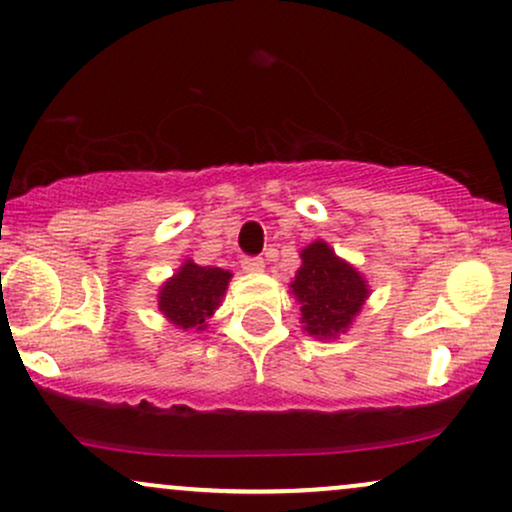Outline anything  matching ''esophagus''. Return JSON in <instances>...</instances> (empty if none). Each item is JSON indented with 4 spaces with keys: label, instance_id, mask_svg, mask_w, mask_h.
<instances>
[{
    "label": "esophagus",
    "instance_id": "obj_1",
    "mask_svg": "<svg viewBox=\"0 0 512 512\" xmlns=\"http://www.w3.org/2000/svg\"><path fill=\"white\" fill-rule=\"evenodd\" d=\"M243 269L245 272H262L264 269V260L262 257H243Z\"/></svg>",
    "mask_w": 512,
    "mask_h": 512
}]
</instances>
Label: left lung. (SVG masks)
Segmentation results:
<instances>
[{
	"mask_svg": "<svg viewBox=\"0 0 512 512\" xmlns=\"http://www.w3.org/2000/svg\"><path fill=\"white\" fill-rule=\"evenodd\" d=\"M301 260L291 291L296 301H301L305 330L317 339L337 337L351 325L368 298L366 281L322 240L308 245L301 252Z\"/></svg>",
	"mask_w": 512,
	"mask_h": 512,
	"instance_id": "1",
	"label": "left lung"
}]
</instances>
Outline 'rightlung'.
<instances>
[{"label": "right lung", "instance_id": "obj_1", "mask_svg": "<svg viewBox=\"0 0 512 512\" xmlns=\"http://www.w3.org/2000/svg\"><path fill=\"white\" fill-rule=\"evenodd\" d=\"M231 272L221 267H199L187 260L158 293V308L182 330H204L226 291Z\"/></svg>", "mask_w": 512, "mask_h": 512}]
</instances>
